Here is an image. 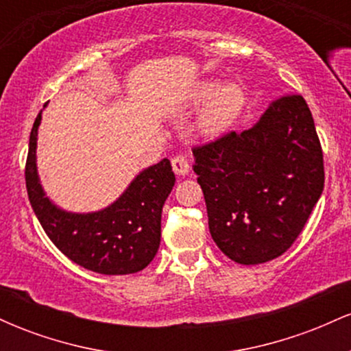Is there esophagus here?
Returning <instances> with one entry per match:
<instances>
[{"label":"esophagus","mask_w":351,"mask_h":351,"mask_svg":"<svg viewBox=\"0 0 351 351\" xmlns=\"http://www.w3.org/2000/svg\"><path fill=\"white\" fill-rule=\"evenodd\" d=\"M171 167H173V171H175L176 175H180V176L188 175V171H189V165L186 162V158H184V156H180V155L173 156Z\"/></svg>","instance_id":"1"}]
</instances>
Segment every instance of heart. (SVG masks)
Here are the masks:
<instances>
[{
	"label": "heart",
	"instance_id": "obj_1",
	"mask_svg": "<svg viewBox=\"0 0 351 351\" xmlns=\"http://www.w3.org/2000/svg\"><path fill=\"white\" fill-rule=\"evenodd\" d=\"M189 102L195 107L204 104L196 117V130L206 138H216L234 125L243 112L245 94L236 82L219 86L215 80H206L195 88Z\"/></svg>",
	"mask_w": 351,
	"mask_h": 351
}]
</instances>
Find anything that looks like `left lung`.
<instances>
[{"label":"left lung","mask_w":351,"mask_h":351,"mask_svg":"<svg viewBox=\"0 0 351 351\" xmlns=\"http://www.w3.org/2000/svg\"><path fill=\"white\" fill-rule=\"evenodd\" d=\"M209 232L229 259L252 265L293 244L324 191V155L302 95L265 108L249 130L193 148Z\"/></svg>","instance_id":"1"}]
</instances>
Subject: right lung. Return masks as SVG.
<instances>
[{"mask_svg":"<svg viewBox=\"0 0 351 351\" xmlns=\"http://www.w3.org/2000/svg\"><path fill=\"white\" fill-rule=\"evenodd\" d=\"M41 114L31 130L24 175L31 206L46 234L64 256L88 271L106 276L142 271L160 247L162 209L175 186L170 160L140 171L122 195L100 211H66L47 198L39 181L36 148Z\"/></svg>","mask_w":351,"mask_h":351,"instance_id":"obj_1","label":"right lung"}]
</instances>
